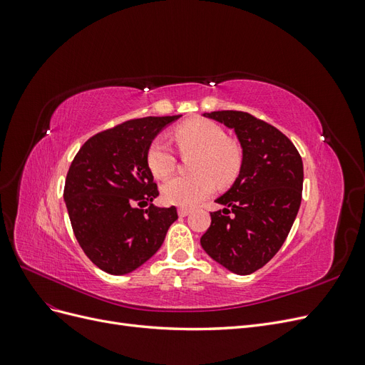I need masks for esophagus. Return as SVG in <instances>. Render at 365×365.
Masks as SVG:
<instances>
[{
    "label": "esophagus",
    "instance_id": "esophagus-1",
    "mask_svg": "<svg viewBox=\"0 0 365 365\" xmlns=\"http://www.w3.org/2000/svg\"><path fill=\"white\" fill-rule=\"evenodd\" d=\"M190 212H192V210H190V208H185V207H181V208L178 210V215H180L181 217H184V216H187V215H190Z\"/></svg>",
    "mask_w": 365,
    "mask_h": 365
}]
</instances>
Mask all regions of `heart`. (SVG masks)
<instances>
[{
	"label": "heart",
	"mask_w": 365,
	"mask_h": 365,
	"mask_svg": "<svg viewBox=\"0 0 365 365\" xmlns=\"http://www.w3.org/2000/svg\"><path fill=\"white\" fill-rule=\"evenodd\" d=\"M175 140L184 155L195 153L192 160L195 173L165 181L161 187L165 202L192 207L215 192L216 181L227 185L236 180L242 165V150L227 138L219 125L202 118L190 120L175 129ZM146 163L155 178L164 180L175 170L176 155L169 143L158 137L150 143Z\"/></svg>",
	"instance_id": "heart-1"
}]
</instances>
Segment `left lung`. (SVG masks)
<instances>
[{
  "label": "left lung",
  "instance_id": "left-lung-1",
  "mask_svg": "<svg viewBox=\"0 0 365 365\" xmlns=\"http://www.w3.org/2000/svg\"><path fill=\"white\" fill-rule=\"evenodd\" d=\"M235 129L242 165L231 189L217 197L201 237L210 257L248 275L264 267L288 237L302 204L303 161L292 141L260 118L242 111L204 114Z\"/></svg>",
  "mask_w": 365,
  "mask_h": 365
}]
</instances>
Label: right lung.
I'll list each match as a JSON object with an SVG mask.
<instances>
[{"instance_id":"1","label":"right lung","mask_w":365,"mask_h":365,"mask_svg":"<svg viewBox=\"0 0 365 365\" xmlns=\"http://www.w3.org/2000/svg\"><path fill=\"white\" fill-rule=\"evenodd\" d=\"M180 117L134 118L98 132L70 165L63 200L74 236L86 257L108 274L141 267L178 219L173 205L152 204L160 193L146 155L158 132Z\"/></svg>"}]
</instances>
